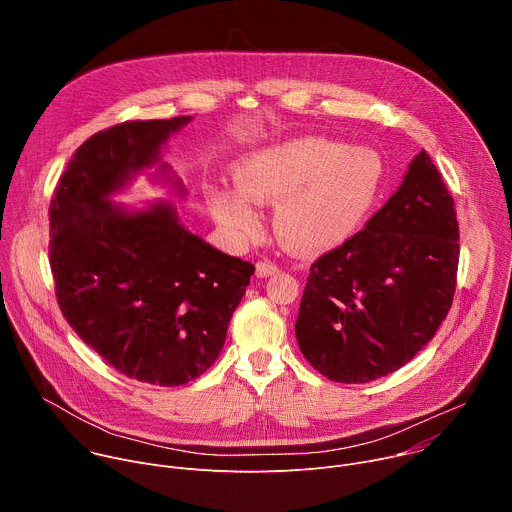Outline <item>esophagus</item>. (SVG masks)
I'll return each instance as SVG.
<instances>
[{
  "label": "esophagus",
  "instance_id": "esophagus-1",
  "mask_svg": "<svg viewBox=\"0 0 512 512\" xmlns=\"http://www.w3.org/2000/svg\"><path fill=\"white\" fill-rule=\"evenodd\" d=\"M275 273H279V267L275 263H271V261H259L257 263V277H271Z\"/></svg>",
  "mask_w": 512,
  "mask_h": 512
}]
</instances>
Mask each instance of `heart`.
<instances>
[{
	"instance_id": "obj_1",
	"label": "heart",
	"mask_w": 512,
	"mask_h": 512,
	"mask_svg": "<svg viewBox=\"0 0 512 512\" xmlns=\"http://www.w3.org/2000/svg\"><path fill=\"white\" fill-rule=\"evenodd\" d=\"M235 184L237 190L206 192L218 225L245 237L259 227L250 202L275 204V237L291 251L312 255L342 245L362 225L379 196L383 162L367 148L296 137L247 156L235 170Z\"/></svg>"
}]
</instances>
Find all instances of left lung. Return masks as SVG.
<instances>
[{"label": "left lung", "instance_id": "left-lung-1", "mask_svg": "<svg viewBox=\"0 0 512 512\" xmlns=\"http://www.w3.org/2000/svg\"><path fill=\"white\" fill-rule=\"evenodd\" d=\"M460 231L442 174L421 150L387 204L310 267L296 338L336 383H369L407 364L446 320Z\"/></svg>", "mask_w": 512, "mask_h": 512}]
</instances>
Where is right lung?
Returning <instances> with one entry per match:
<instances>
[{
	"instance_id": "right-lung-1",
	"label": "right lung",
	"mask_w": 512,
	"mask_h": 512,
	"mask_svg": "<svg viewBox=\"0 0 512 512\" xmlns=\"http://www.w3.org/2000/svg\"><path fill=\"white\" fill-rule=\"evenodd\" d=\"M190 121H125L95 133L48 210L62 316L113 369L160 387L194 381L218 358L255 271L186 231L170 202L129 210L111 200L143 170L170 182L162 145ZM174 186L184 194L180 180Z\"/></svg>"
}]
</instances>
